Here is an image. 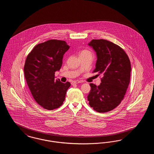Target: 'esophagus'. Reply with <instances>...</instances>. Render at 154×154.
I'll list each match as a JSON object with an SVG mask.
<instances>
[{
	"label": "esophagus",
	"instance_id": "esophagus-1",
	"mask_svg": "<svg viewBox=\"0 0 154 154\" xmlns=\"http://www.w3.org/2000/svg\"><path fill=\"white\" fill-rule=\"evenodd\" d=\"M81 81H80L79 80H75L73 81L72 82V85H73V84H79V83H80Z\"/></svg>",
	"mask_w": 154,
	"mask_h": 154
}]
</instances>
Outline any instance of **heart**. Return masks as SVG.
<instances>
[{"mask_svg":"<svg viewBox=\"0 0 154 154\" xmlns=\"http://www.w3.org/2000/svg\"><path fill=\"white\" fill-rule=\"evenodd\" d=\"M88 53H90V52L88 51L87 50H83V51L81 52L80 55L84 54H88Z\"/></svg>","mask_w":154,"mask_h":154,"instance_id":"b5f03b06","label":"heart"}]
</instances>
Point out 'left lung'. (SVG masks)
<instances>
[{"label":"left lung","mask_w":154,"mask_h":154,"mask_svg":"<svg viewBox=\"0 0 154 154\" xmlns=\"http://www.w3.org/2000/svg\"><path fill=\"white\" fill-rule=\"evenodd\" d=\"M88 45L97 55L93 72L103 75L99 86L90 84L89 104L97 112H106L117 107L124 99L130 82L131 62L122 48L108 40L94 39Z\"/></svg>","instance_id":"1"}]
</instances>
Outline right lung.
<instances>
[{"label": "right lung", "mask_w": 154, "mask_h": 154, "mask_svg": "<svg viewBox=\"0 0 154 154\" xmlns=\"http://www.w3.org/2000/svg\"><path fill=\"white\" fill-rule=\"evenodd\" d=\"M69 48L65 41L49 40L36 45L26 59V83L35 101L45 109H57L65 101L70 83L55 80V73L60 70L63 55Z\"/></svg>", "instance_id": "right-lung-1"}]
</instances>
